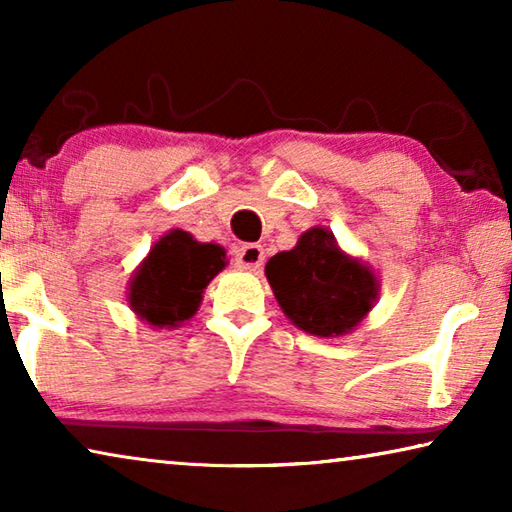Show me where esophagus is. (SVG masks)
Segmentation results:
<instances>
[{
    "mask_svg": "<svg viewBox=\"0 0 512 512\" xmlns=\"http://www.w3.org/2000/svg\"><path fill=\"white\" fill-rule=\"evenodd\" d=\"M235 264L239 268H246V271H257V268L264 264V248L257 244L239 246L235 253Z\"/></svg>",
    "mask_w": 512,
    "mask_h": 512,
    "instance_id": "obj_1",
    "label": "esophagus"
}]
</instances>
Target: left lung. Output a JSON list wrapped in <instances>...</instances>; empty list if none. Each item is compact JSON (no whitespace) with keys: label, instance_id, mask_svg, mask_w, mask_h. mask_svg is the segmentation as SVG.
<instances>
[{"label":"left lung","instance_id":"left-lung-1","mask_svg":"<svg viewBox=\"0 0 512 512\" xmlns=\"http://www.w3.org/2000/svg\"><path fill=\"white\" fill-rule=\"evenodd\" d=\"M266 277L291 323L314 336L348 334L377 298V277L325 228L307 230L296 248L268 259Z\"/></svg>","mask_w":512,"mask_h":512}]
</instances>
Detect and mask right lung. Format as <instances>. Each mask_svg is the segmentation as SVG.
<instances>
[{
    "mask_svg": "<svg viewBox=\"0 0 512 512\" xmlns=\"http://www.w3.org/2000/svg\"><path fill=\"white\" fill-rule=\"evenodd\" d=\"M225 266V250L198 244L183 230H173L153 246L131 280V307L155 327H176L201 305L203 289Z\"/></svg>",
    "mask_w": 512,
    "mask_h": 512,
    "instance_id": "1",
    "label": "right lung"
}]
</instances>
